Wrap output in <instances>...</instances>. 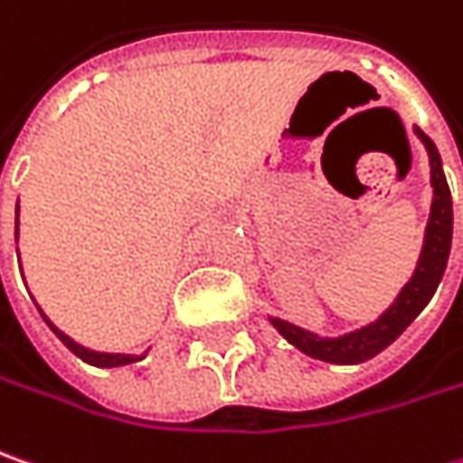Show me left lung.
Returning a JSON list of instances; mask_svg holds the SVG:
<instances>
[{"instance_id":"left-lung-1","label":"left lung","mask_w":463,"mask_h":463,"mask_svg":"<svg viewBox=\"0 0 463 463\" xmlns=\"http://www.w3.org/2000/svg\"><path fill=\"white\" fill-rule=\"evenodd\" d=\"M414 135L425 146L430 156V184H432V205H430V219L425 226V240L420 250V260L414 266V273L409 276L404 287L399 289L396 299L367 326H359L354 331L338 335H320L307 331L302 326H294L284 317L268 315V323L297 346L302 354L312 359H323L331 364H359L367 362L375 354H381L385 346H391L406 328L414 323V317L428 307L432 294L438 289L449 255H451L453 237V200L446 174H443V161L435 143L420 128H414Z\"/></svg>"}]
</instances>
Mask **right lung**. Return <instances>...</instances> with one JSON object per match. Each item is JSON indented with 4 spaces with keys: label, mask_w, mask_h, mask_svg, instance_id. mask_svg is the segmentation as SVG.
Segmentation results:
<instances>
[{
    "label": "right lung",
    "mask_w": 463,
    "mask_h": 463,
    "mask_svg": "<svg viewBox=\"0 0 463 463\" xmlns=\"http://www.w3.org/2000/svg\"><path fill=\"white\" fill-rule=\"evenodd\" d=\"M20 203V200H17ZM17 237H20V205H14V242H17ZM23 270V268H20ZM43 315V320H46V326L54 331L59 341L75 354V357H80L82 362H88V364H93V367H125V364H132V362H140V359H146L148 352H143V354H125V352H96V349H88V346H82L78 344L72 335H67L64 331H59L57 326L46 317V312L41 310Z\"/></svg>",
    "instance_id": "obj_1"
}]
</instances>
